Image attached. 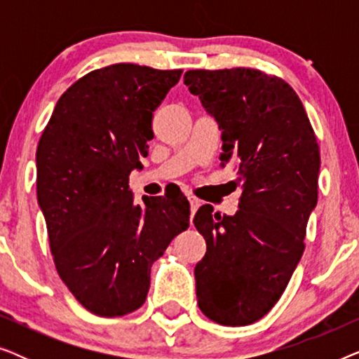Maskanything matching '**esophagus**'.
<instances>
[{
    "mask_svg": "<svg viewBox=\"0 0 359 359\" xmlns=\"http://www.w3.org/2000/svg\"><path fill=\"white\" fill-rule=\"evenodd\" d=\"M188 201H189V204H191V214H194L196 210H198L199 205H201V201L196 198V196H193V194H188Z\"/></svg>",
    "mask_w": 359,
    "mask_h": 359,
    "instance_id": "34e87169",
    "label": "esophagus"
}]
</instances>
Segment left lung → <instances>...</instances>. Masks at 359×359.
<instances>
[{"label": "left lung", "instance_id": "obj_1", "mask_svg": "<svg viewBox=\"0 0 359 359\" xmlns=\"http://www.w3.org/2000/svg\"><path fill=\"white\" fill-rule=\"evenodd\" d=\"M184 85L219 122L220 161L242 184L235 215L205 204L193 219L208 245L194 268L198 306L220 325H250L279 301L306 248L318 198L317 137L279 76L245 67L189 70Z\"/></svg>", "mask_w": 359, "mask_h": 359}]
</instances>
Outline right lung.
Wrapping results in <instances>:
<instances>
[{
    "label": "right lung",
    "instance_id": "obj_1",
    "mask_svg": "<svg viewBox=\"0 0 359 359\" xmlns=\"http://www.w3.org/2000/svg\"><path fill=\"white\" fill-rule=\"evenodd\" d=\"M183 70L134 63L93 70L57 101L37 145V201L58 276L86 311L122 317L145 302L150 268L189 227L181 191L134 203L132 170L154 111Z\"/></svg>",
    "mask_w": 359,
    "mask_h": 359
}]
</instances>
